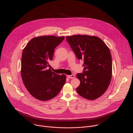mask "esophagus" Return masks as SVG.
Listing matches in <instances>:
<instances>
[{"instance_id": "obj_1", "label": "esophagus", "mask_w": 133, "mask_h": 133, "mask_svg": "<svg viewBox=\"0 0 133 133\" xmlns=\"http://www.w3.org/2000/svg\"><path fill=\"white\" fill-rule=\"evenodd\" d=\"M67 77L70 79H73L75 78V75H67Z\"/></svg>"}]
</instances>
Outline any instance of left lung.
Segmentation results:
<instances>
[{
    "instance_id": "1",
    "label": "left lung",
    "mask_w": 133,
    "mask_h": 133,
    "mask_svg": "<svg viewBox=\"0 0 133 133\" xmlns=\"http://www.w3.org/2000/svg\"><path fill=\"white\" fill-rule=\"evenodd\" d=\"M66 41L78 60H83L82 73L77 77L80 81L77 88L82 97L94 100L108 89L112 78V60L110 50L99 37L89 35L66 37Z\"/></svg>"
}]
</instances>
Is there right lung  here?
Returning <instances> with one entry per match:
<instances>
[{
  "label": "right lung",
  "mask_w": 133,
  "mask_h": 133,
  "mask_svg": "<svg viewBox=\"0 0 133 133\" xmlns=\"http://www.w3.org/2000/svg\"><path fill=\"white\" fill-rule=\"evenodd\" d=\"M64 36H42L32 39L23 50L21 75L23 84L34 98L46 101L56 96L66 81L65 75H58L48 67L55 49Z\"/></svg>",
  "instance_id": "right-lung-1"
}]
</instances>
